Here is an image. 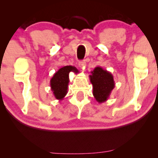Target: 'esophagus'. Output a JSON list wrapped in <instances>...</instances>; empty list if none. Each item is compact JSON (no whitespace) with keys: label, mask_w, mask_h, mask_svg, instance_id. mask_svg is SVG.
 <instances>
[{"label":"esophagus","mask_w":158,"mask_h":158,"mask_svg":"<svg viewBox=\"0 0 158 158\" xmlns=\"http://www.w3.org/2000/svg\"><path fill=\"white\" fill-rule=\"evenodd\" d=\"M79 66L81 68H85V67L86 66V62L85 61H81L79 62Z\"/></svg>","instance_id":"1"}]
</instances>
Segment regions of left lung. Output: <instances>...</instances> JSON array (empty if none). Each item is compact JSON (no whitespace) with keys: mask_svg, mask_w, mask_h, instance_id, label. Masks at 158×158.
I'll list each match as a JSON object with an SVG mask.
<instances>
[{"mask_svg":"<svg viewBox=\"0 0 158 158\" xmlns=\"http://www.w3.org/2000/svg\"><path fill=\"white\" fill-rule=\"evenodd\" d=\"M90 73L89 78L93 85L94 97L99 103L105 102L115 87L113 75L101 67H96Z\"/></svg>","mask_w":158,"mask_h":158,"instance_id":"8db88e82","label":"left lung"}]
</instances>
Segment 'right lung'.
Wrapping results in <instances>:
<instances>
[{
    "label": "right lung",
    "mask_w": 158,
    "mask_h": 158,
    "mask_svg": "<svg viewBox=\"0 0 158 158\" xmlns=\"http://www.w3.org/2000/svg\"><path fill=\"white\" fill-rule=\"evenodd\" d=\"M70 72L78 73L79 70L71 65L64 66L56 72L50 79V88L56 99L62 100L68 93Z\"/></svg>",
    "instance_id": "obj_1"
}]
</instances>
